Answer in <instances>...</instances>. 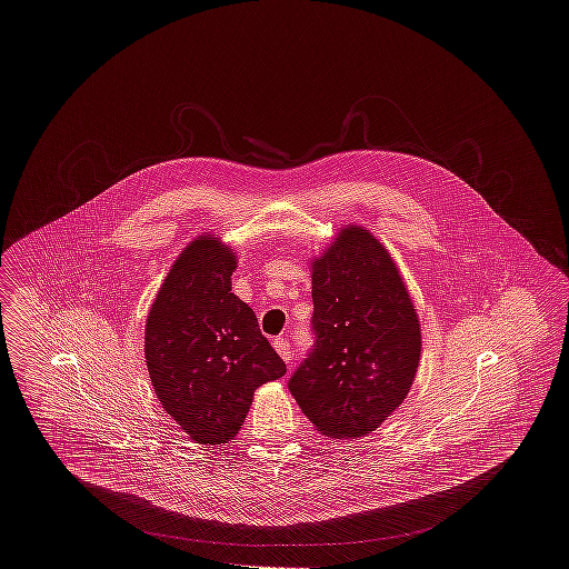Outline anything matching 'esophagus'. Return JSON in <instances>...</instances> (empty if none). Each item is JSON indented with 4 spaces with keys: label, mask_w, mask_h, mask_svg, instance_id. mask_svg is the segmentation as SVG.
<instances>
[{
    "label": "esophagus",
    "mask_w": 569,
    "mask_h": 569,
    "mask_svg": "<svg viewBox=\"0 0 569 569\" xmlns=\"http://www.w3.org/2000/svg\"><path fill=\"white\" fill-rule=\"evenodd\" d=\"M272 348L277 350V353H279L286 362H290V360H292V350H290V341H288V339L277 337V339L272 341Z\"/></svg>",
    "instance_id": "obj_1"
}]
</instances>
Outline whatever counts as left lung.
Instances as JSON below:
<instances>
[{
    "label": "left lung",
    "mask_w": 569,
    "mask_h": 569,
    "mask_svg": "<svg viewBox=\"0 0 569 569\" xmlns=\"http://www.w3.org/2000/svg\"><path fill=\"white\" fill-rule=\"evenodd\" d=\"M316 346L288 388L326 437L376 431L406 401L422 335L406 281L388 249L346 226L311 260Z\"/></svg>",
    "instance_id": "8db88e82"
}]
</instances>
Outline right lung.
I'll return each mask as SVG.
<instances>
[{
  "label": "right lung",
  "instance_id": "obj_1",
  "mask_svg": "<svg viewBox=\"0 0 569 569\" xmlns=\"http://www.w3.org/2000/svg\"><path fill=\"white\" fill-rule=\"evenodd\" d=\"M237 256L217 234L179 253L144 325L149 378L166 413L196 443L241 431L258 386L286 376L253 309L232 292Z\"/></svg>",
  "mask_w": 569,
  "mask_h": 569
}]
</instances>
